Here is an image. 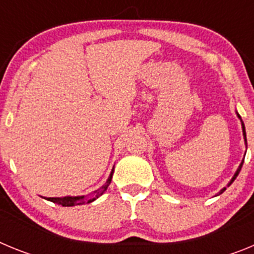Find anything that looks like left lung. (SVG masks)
Returning a JSON list of instances; mask_svg holds the SVG:
<instances>
[{
  "label": "left lung",
  "instance_id": "left-lung-1",
  "mask_svg": "<svg viewBox=\"0 0 254 254\" xmlns=\"http://www.w3.org/2000/svg\"><path fill=\"white\" fill-rule=\"evenodd\" d=\"M237 116H238V118H239V120H241V122H242V129H243V136H244V142H246V145H247V136H246V127H244V123H243V121H242V118H241V116H239V114H238L237 113ZM243 163H244V161H242V163H241V165H239V168H238V169H237V172H235V174H234V177H233V178H232V181H230V182H229V185H228V187H229V186H230V185H232V183H233V182H234L235 181V178H237V177H238V174H239V172H241V169H242V167H243ZM226 190V188L225 187H224L223 188V190H220V192H219V194L220 193H223V192H224V190Z\"/></svg>",
  "mask_w": 254,
  "mask_h": 254
}]
</instances>
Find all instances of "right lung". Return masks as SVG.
Returning <instances> with one entry per match:
<instances>
[{
  "label": "right lung",
  "mask_w": 254,
  "mask_h": 254,
  "mask_svg": "<svg viewBox=\"0 0 254 254\" xmlns=\"http://www.w3.org/2000/svg\"><path fill=\"white\" fill-rule=\"evenodd\" d=\"M113 172H114V168L112 169V172H111V174H109V177H108L107 182H105L104 185H103L99 190H94V196L89 197V198L85 199V196H76V197L66 196V197H47L46 199H48V201H51V202L60 203V205L64 206V207H66V206L68 207V206H77V205H84V203H86V202L87 203L93 202V201H95L98 197L102 196L105 190H107L108 186L111 185L112 177H113Z\"/></svg>",
  "instance_id": "right-lung-1"
}]
</instances>
